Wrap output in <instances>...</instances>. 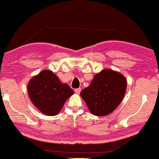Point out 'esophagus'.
<instances>
[{"label": "esophagus", "mask_w": 159, "mask_h": 159, "mask_svg": "<svg viewBox=\"0 0 159 159\" xmlns=\"http://www.w3.org/2000/svg\"><path fill=\"white\" fill-rule=\"evenodd\" d=\"M80 90H81V89H80V88L79 89H75V93H77V94H79V93H80Z\"/></svg>", "instance_id": "1"}]
</instances>
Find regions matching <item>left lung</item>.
Wrapping results in <instances>:
<instances>
[{
  "label": "left lung",
  "mask_w": 159,
  "mask_h": 159,
  "mask_svg": "<svg viewBox=\"0 0 159 159\" xmlns=\"http://www.w3.org/2000/svg\"><path fill=\"white\" fill-rule=\"evenodd\" d=\"M127 80L120 73L111 69L102 70L93 78L89 87L80 92V96L93 115L105 116L120 104L127 89Z\"/></svg>",
  "instance_id": "8db88e82"
}]
</instances>
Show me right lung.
Here are the masks:
<instances>
[{"instance_id": "1", "label": "right lung", "mask_w": 159, "mask_h": 159, "mask_svg": "<svg viewBox=\"0 0 159 159\" xmlns=\"http://www.w3.org/2000/svg\"><path fill=\"white\" fill-rule=\"evenodd\" d=\"M27 92L32 102L46 115H57L60 112L73 90L66 84H62L52 70H44L30 80Z\"/></svg>"}]
</instances>
